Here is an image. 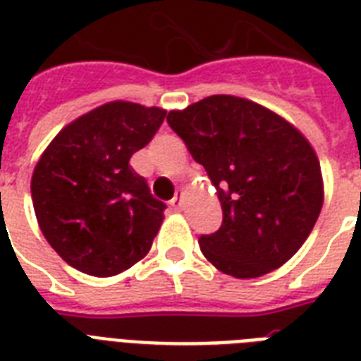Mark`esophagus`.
<instances>
[{
  "label": "esophagus",
  "mask_w": 361,
  "mask_h": 361,
  "mask_svg": "<svg viewBox=\"0 0 361 361\" xmlns=\"http://www.w3.org/2000/svg\"><path fill=\"white\" fill-rule=\"evenodd\" d=\"M170 204H172V208L180 209L181 206H183V189H178L176 191V197L170 200Z\"/></svg>",
  "instance_id": "esophagus-1"
}]
</instances>
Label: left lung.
I'll use <instances>...</instances> for the list:
<instances>
[{"label": "left lung", "mask_w": 361, "mask_h": 361, "mask_svg": "<svg viewBox=\"0 0 361 361\" xmlns=\"http://www.w3.org/2000/svg\"><path fill=\"white\" fill-rule=\"evenodd\" d=\"M166 121L217 189L223 225L198 238L215 268L238 279L260 277L290 260L313 231L324 183L313 146L269 109L234 95H212Z\"/></svg>", "instance_id": "left-lung-1"}]
</instances>
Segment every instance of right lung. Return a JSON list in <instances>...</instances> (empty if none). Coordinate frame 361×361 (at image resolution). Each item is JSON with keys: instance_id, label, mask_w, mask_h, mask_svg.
Here are the masks:
<instances>
[{"instance_id": "obj_1", "label": "right lung", "mask_w": 361, "mask_h": 361, "mask_svg": "<svg viewBox=\"0 0 361 361\" xmlns=\"http://www.w3.org/2000/svg\"><path fill=\"white\" fill-rule=\"evenodd\" d=\"M166 110L112 101L59 130L31 176L42 236L65 262L95 277L118 275L152 249L164 206L130 169Z\"/></svg>"}]
</instances>
